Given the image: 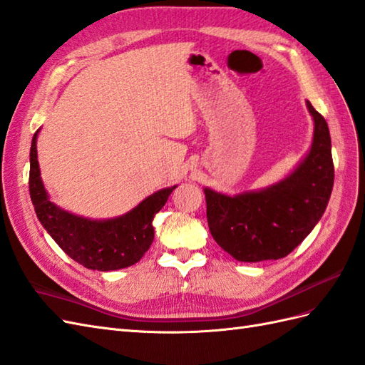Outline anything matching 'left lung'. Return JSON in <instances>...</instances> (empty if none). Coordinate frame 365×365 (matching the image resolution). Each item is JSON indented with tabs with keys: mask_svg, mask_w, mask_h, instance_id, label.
I'll return each mask as SVG.
<instances>
[{
	"mask_svg": "<svg viewBox=\"0 0 365 365\" xmlns=\"http://www.w3.org/2000/svg\"><path fill=\"white\" fill-rule=\"evenodd\" d=\"M307 108L314 120L313 145L285 180L235 197L205 190L211 236L240 262L288 256L310 235L327 208L334 180L330 130L310 101Z\"/></svg>",
	"mask_w": 365,
	"mask_h": 365,
	"instance_id": "left-lung-1",
	"label": "left lung"
}]
</instances>
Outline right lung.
<instances>
[{
  "mask_svg": "<svg viewBox=\"0 0 365 365\" xmlns=\"http://www.w3.org/2000/svg\"><path fill=\"white\" fill-rule=\"evenodd\" d=\"M36 134L31 146L29 191L36 217L71 259L89 269L110 272L134 265L154 240L153 220L175 186L149 195L133 211L110 220H89L69 214L49 200L40 177Z\"/></svg>",
  "mask_w": 365,
  "mask_h": 365,
  "instance_id": "add662e5",
  "label": "right lung"
}]
</instances>
